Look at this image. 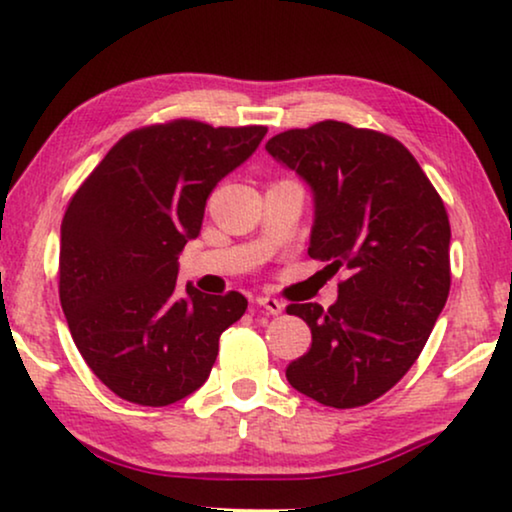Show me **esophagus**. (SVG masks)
Returning <instances> with one entry per match:
<instances>
[{
    "instance_id": "obj_1",
    "label": "esophagus",
    "mask_w": 512,
    "mask_h": 512,
    "mask_svg": "<svg viewBox=\"0 0 512 512\" xmlns=\"http://www.w3.org/2000/svg\"><path fill=\"white\" fill-rule=\"evenodd\" d=\"M256 305L263 307V310L268 312V314H279V312L284 310L282 300H277V298H272V296H258L256 298Z\"/></svg>"
}]
</instances>
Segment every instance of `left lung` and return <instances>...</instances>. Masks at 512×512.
I'll use <instances>...</instances> for the list:
<instances>
[{
  "instance_id": "1",
  "label": "left lung",
  "mask_w": 512,
  "mask_h": 512,
  "mask_svg": "<svg viewBox=\"0 0 512 512\" xmlns=\"http://www.w3.org/2000/svg\"><path fill=\"white\" fill-rule=\"evenodd\" d=\"M314 198L307 254L328 261L338 300L293 303L312 347L286 368L300 394L359 408L394 387L429 340L450 293V219L415 156L375 130L321 121L265 144Z\"/></svg>"
}]
</instances>
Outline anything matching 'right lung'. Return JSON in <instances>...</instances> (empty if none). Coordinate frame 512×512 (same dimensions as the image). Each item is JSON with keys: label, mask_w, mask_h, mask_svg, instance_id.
Returning a JSON list of instances; mask_svg holds the SVG:
<instances>
[{"label": "right lung", "mask_w": 512, "mask_h": 512, "mask_svg": "<svg viewBox=\"0 0 512 512\" xmlns=\"http://www.w3.org/2000/svg\"><path fill=\"white\" fill-rule=\"evenodd\" d=\"M265 132L188 118L132 130L69 200L62 312L83 361L123 401L163 408L200 389L221 333L247 310L237 291H181L177 272L181 249L200 235L209 193Z\"/></svg>", "instance_id": "right-lung-1"}]
</instances>
